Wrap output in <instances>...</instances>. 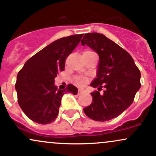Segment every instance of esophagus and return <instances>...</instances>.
<instances>
[{"mask_svg":"<svg viewBox=\"0 0 156 156\" xmlns=\"http://www.w3.org/2000/svg\"><path fill=\"white\" fill-rule=\"evenodd\" d=\"M83 92H84V90H83V89H78V94H82V93H83Z\"/></svg>","mask_w":156,"mask_h":156,"instance_id":"34e87169","label":"esophagus"}]
</instances>
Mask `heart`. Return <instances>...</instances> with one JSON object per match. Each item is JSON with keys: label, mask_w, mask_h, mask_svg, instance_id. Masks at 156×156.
<instances>
[{"label": "heart", "mask_w": 156, "mask_h": 156, "mask_svg": "<svg viewBox=\"0 0 156 156\" xmlns=\"http://www.w3.org/2000/svg\"><path fill=\"white\" fill-rule=\"evenodd\" d=\"M85 52H91V51H85ZM87 79L83 78V77H78V78H76V83L79 86H83L84 84L87 83Z\"/></svg>", "instance_id": "1"}]
</instances>
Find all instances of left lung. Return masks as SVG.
<instances>
[{"instance_id":"1","label":"left lung","mask_w":156,"mask_h":156,"mask_svg":"<svg viewBox=\"0 0 156 156\" xmlns=\"http://www.w3.org/2000/svg\"><path fill=\"white\" fill-rule=\"evenodd\" d=\"M99 55L96 78L91 87L105 88L103 95L91 93L92 102L83 108L87 117L104 122L118 117L133 102L141 87V73L129 53L112 40L98 33H88L81 39Z\"/></svg>"}]
</instances>
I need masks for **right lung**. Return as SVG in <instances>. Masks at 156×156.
<instances>
[{
    "mask_svg": "<svg viewBox=\"0 0 156 156\" xmlns=\"http://www.w3.org/2000/svg\"><path fill=\"white\" fill-rule=\"evenodd\" d=\"M83 35L54 41L27 61L17 74L15 89L18 103L32 121L39 124L52 122L58 116L62 96L66 92L78 94V89L72 84L62 90L54 83L58 73L64 70L66 58Z\"/></svg>",
    "mask_w": 156,
    "mask_h": 156,
    "instance_id": "1",
    "label": "right lung"
}]
</instances>
